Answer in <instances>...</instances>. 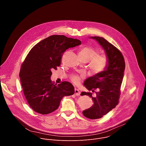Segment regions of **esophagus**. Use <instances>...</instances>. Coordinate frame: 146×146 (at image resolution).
Masks as SVG:
<instances>
[{
	"label": "esophagus",
	"mask_w": 146,
	"mask_h": 146,
	"mask_svg": "<svg viewBox=\"0 0 146 146\" xmlns=\"http://www.w3.org/2000/svg\"><path fill=\"white\" fill-rule=\"evenodd\" d=\"M80 94V92L79 91V90L75 88V95L76 96H79Z\"/></svg>",
	"instance_id": "1"
}]
</instances>
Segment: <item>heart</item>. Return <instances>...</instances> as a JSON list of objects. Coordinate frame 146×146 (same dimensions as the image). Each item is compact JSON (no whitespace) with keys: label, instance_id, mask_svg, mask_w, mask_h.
Wrapping results in <instances>:
<instances>
[{"label":"heart","instance_id":"heart-1","mask_svg":"<svg viewBox=\"0 0 146 146\" xmlns=\"http://www.w3.org/2000/svg\"><path fill=\"white\" fill-rule=\"evenodd\" d=\"M98 49L90 46L83 47L79 50L78 56L81 61L89 62V68L91 72L94 74L102 73L106 68L108 59L104 54H98ZM83 76L73 75L71 77L72 81L76 84L80 83Z\"/></svg>","mask_w":146,"mask_h":146}]
</instances>
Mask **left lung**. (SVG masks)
Wrapping results in <instances>:
<instances>
[{
	"instance_id": "8db88e82",
	"label": "left lung",
	"mask_w": 146,
	"mask_h": 146,
	"mask_svg": "<svg viewBox=\"0 0 146 146\" xmlns=\"http://www.w3.org/2000/svg\"><path fill=\"white\" fill-rule=\"evenodd\" d=\"M104 49L108 59L105 70L100 74L87 78L84 87L89 91L95 92V97L92 92H82L80 95H88L92 98L94 104L83 111L84 116L91 119L102 117L114 108L119 103L120 89L124 76L125 62L120 51L107 40L99 36H91Z\"/></svg>"
}]
</instances>
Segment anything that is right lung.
<instances>
[{
	"label": "right lung",
	"mask_w": 146,
	"mask_h": 146,
	"mask_svg": "<svg viewBox=\"0 0 146 146\" xmlns=\"http://www.w3.org/2000/svg\"><path fill=\"white\" fill-rule=\"evenodd\" d=\"M81 44V41L64 35H52L36 44L30 50L19 72L24 95L35 112L46 115L55 111L62 98L74 94L68 82L54 84L51 70L60 66L64 51Z\"/></svg>",
	"instance_id": "obj_1"
}]
</instances>
